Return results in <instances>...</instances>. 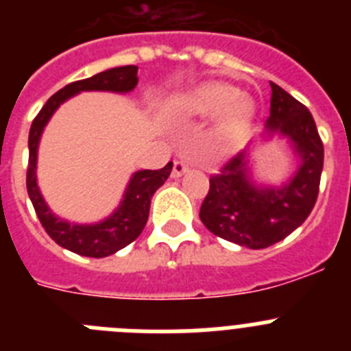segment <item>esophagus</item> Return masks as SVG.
Segmentation results:
<instances>
[{
	"instance_id": "obj_1",
	"label": "esophagus",
	"mask_w": 351,
	"mask_h": 351,
	"mask_svg": "<svg viewBox=\"0 0 351 351\" xmlns=\"http://www.w3.org/2000/svg\"><path fill=\"white\" fill-rule=\"evenodd\" d=\"M190 169V165L186 163V161L182 160H176L173 161V169H172V176L173 178H181L182 173L186 172V170Z\"/></svg>"
}]
</instances>
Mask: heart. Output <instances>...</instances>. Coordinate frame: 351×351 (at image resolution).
Segmentation results:
<instances>
[{"label": "heart", "instance_id": "heart-1", "mask_svg": "<svg viewBox=\"0 0 351 351\" xmlns=\"http://www.w3.org/2000/svg\"><path fill=\"white\" fill-rule=\"evenodd\" d=\"M241 91L226 84H206L198 88L186 101V110L191 116H216L225 112L219 121L218 133L230 135L241 126L247 114L246 101L239 100Z\"/></svg>", "mask_w": 351, "mask_h": 351}]
</instances>
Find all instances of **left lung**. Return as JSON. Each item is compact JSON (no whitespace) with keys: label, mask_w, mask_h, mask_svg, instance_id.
Instances as JSON below:
<instances>
[{"label":"left lung","mask_w":351,"mask_h":351,"mask_svg":"<svg viewBox=\"0 0 351 351\" xmlns=\"http://www.w3.org/2000/svg\"><path fill=\"white\" fill-rule=\"evenodd\" d=\"M271 89L267 128L290 137L302 165L280 190H256L247 181L243 151L210 176L209 193L200 207L207 230L251 250L280 243L306 221L318 198L324 169V142L308 107L278 84L271 82Z\"/></svg>","instance_id":"obj_1"}]
</instances>
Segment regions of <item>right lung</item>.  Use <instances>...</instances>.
Here are the masks:
<instances>
[{"label": "right lung", "instance_id": "obj_1", "mask_svg": "<svg viewBox=\"0 0 351 351\" xmlns=\"http://www.w3.org/2000/svg\"><path fill=\"white\" fill-rule=\"evenodd\" d=\"M137 71L138 68L135 64H128V66L110 68V70L96 73L89 79L68 84L49 98L47 104L43 105L42 110L33 119V125H31L29 141H27V144H29V160H27L26 172L27 195H29L36 216H38L40 223L49 234V237L56 241L61 247L73 251L77 255L104 258V256L112 255V253L133 243L147 223L151 197L169 179L170 172H172V161H169L160 170H141V172L133 173L128 190L125 193V200L121 202L119 209L108 219L98 223V225H70L63 219L56 218L54 214L49 210V207L43 202L42 195H40L38 186H36V147H38L40 135H42L43 126L47 125L52 112L70 96L80 91L128 93L137 86Z\"/></svg>", "mask_w": 351, "mask_h": 351}]
</instances>
